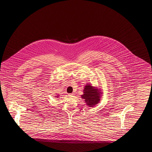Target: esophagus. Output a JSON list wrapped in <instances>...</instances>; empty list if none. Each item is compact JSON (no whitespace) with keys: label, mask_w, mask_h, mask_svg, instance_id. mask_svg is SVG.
Listing matches in <instances>:
<instances>
[{"label":"esophagus","mask_w":152,"mask_h":152,"mask_svg":"<svg viewBox=\"0 0 152 152\" xmlns=\"http://www.w3.org/2000/svg\"><path fill=\"white\" fill-rule=\"evenodd\" d=\"M68 96L69 97H71V98H72V97H74L75 94H68Z\"/></svg>","instance_id":"1"}]
</instances>
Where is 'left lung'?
Instances as JSON below:
<instances>
[{
  "label": "left lung",
  "instance_id": "8db88e82",
  "mask_svg": "<svg viewBox=\"0 0 152 152\" xmlns=\"http://www.w3.org/2000/svg\"><path fill=\"white\" fill-rule=\"evenodd\" d=\"M100 92L95 87L86 85L84 90V94L81 98L85 99V102L89 107L94 106L100 101Z\"/></svg>",
  "mask_w": 152,
  "mask_h": 152
}]
</instances>
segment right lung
<instances>
[{"mask_svg": "<svg viewBox=\"0 0 152 152\" xmlns=\"http://www.w3.org/2000/svg\"><path fill=\"white\" fill-rule=\"evenodd\" d=\"M57 97H58V96H57Z\"/></svg>", "mask_w": 152, "mask_h": 152, "instance_id": "add662e5", "label": "right lung"}]
</instances>
